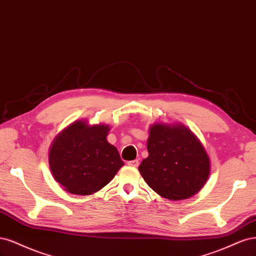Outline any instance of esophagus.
Listing matches in <instances>:
<instances>
[{"label": "esophagus", "instance_id": "1", "mask_svg": "<svg viewBox=\"0 0 256 256\" xmlns=\"http://www.w3.org/2000/svg\"><path fill=\"white\" fill-rule=\"evenodd\" d=\"M128 166H130V167H138L139 162H138L137 160H130V162H128Z\"/></svg>", "mask_w": 256, "mask_h": 256}]
</instances>
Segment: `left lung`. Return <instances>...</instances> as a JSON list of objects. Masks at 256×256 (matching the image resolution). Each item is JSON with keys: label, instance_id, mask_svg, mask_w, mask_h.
Here are the masks:
<instances>
[{"label": "left lung", "instance_id": "obj_1", "mask_svg": "<svg viewBox=\"0 0 256 256\" xmlns=\"http://www.w3.org/2000/svg\"><path fill=\"white\" fill-rule=\"evenodd\" d=\"M149 156L138 167L155 192L169 200L196 194L210 176V158L192 130L180 124H154L148 139Z\"/></svg>", "mask_w": 256, "mask_h": 256}]
</instances>
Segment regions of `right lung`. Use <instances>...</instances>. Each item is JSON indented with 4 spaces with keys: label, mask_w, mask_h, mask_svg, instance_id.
<instances>
[{
    "label": "right lung",
    "mask_w": 256,
    "mask_h": 256,
    "mask_svg": "<svg viewBox=\"0 0 256 256\" xmlns=\"http://www.w3.org/2000/svg\"><path fill=\"white\" fill-rule=\"evenodd\" d=\"M108 126L74 122L56 137L48 154L54 178L66 192L92 194L114 178L124 164L106 139Z\"/></svg>",
    "instance_id": "right-lung-1"
}]
</instances>
